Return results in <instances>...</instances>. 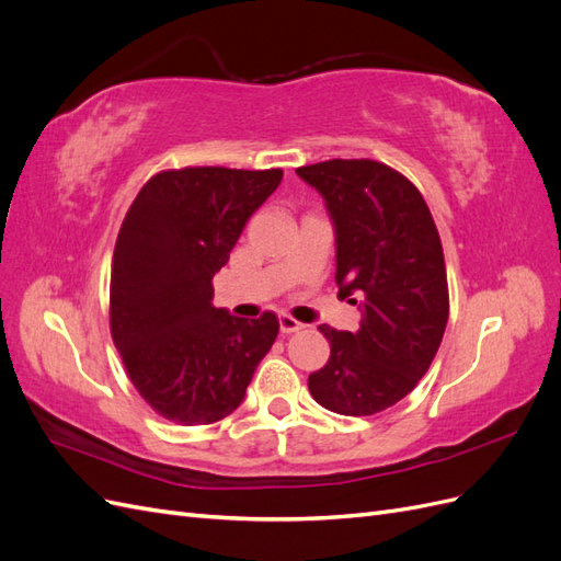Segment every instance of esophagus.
<instances>
[{"instance_id":"34e87169","label":"esophagus","mask_w":561,"mask_h":561,"mask_svg":"<svg viewBox=\"0 0 561 561\" xmlns=\"http://www.w3.org/2000/svg\"><path fill=\"white\" fill-rule=\"evenodd\" d=\"M278 322H280V332L283 334H295V332H299L304 328L299 320H295L293 316H285V313L278 318Z\"/></svg>"}]
</instances>
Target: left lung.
I'll use <instances>...</instances> for the list:
<instances>
[{"instance_id": "8db88e82", "label": "left lung", "mask_w": 561, "mask_h": 561, "mask_svg": "<svg viewBox=\"0 0 561 561\" xmlns=\"http://www.w3.org/2000/svg\"><path fill=\"white\" fill-rule=\"evenodd\" d=\"M325 201L334 227L339 297L358 304L360 328L318 330L330 360L309 377L318 404L369 416L400 402L426 375L449 318L447 271L433 215L416 186L369 159L297 168Z\"/></svg>"}]
</instances>
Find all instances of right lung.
Listing matches in <instances>:
<instances>
[{
  "mask_svg": "<svg viewBox=\"0 0 561 561\" xmlns=\"http://www.w3.org/2000/svg\"><path fill=\"white\" fill-rule=\"evenodd\" d=\"M280 168H182L151 178L118 231L110 325L149 407L182 426L229 416L278 334V318L213 307V278L248 219L278 190Z\"/></svg>",
  "mask_w": 561,
  "mask_h": 561,
  "instance_id": "obj_1",
  "label": "right lung"
}]
</instances>
